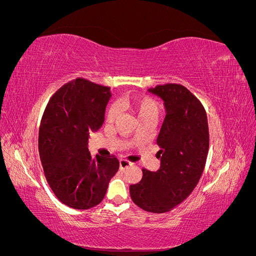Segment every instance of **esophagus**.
Returning a JSON list of instances; mask_svg holds the SVG:
<instances>
[{
	"label": "esophagus",
	"mask_w": 256,
	"mask_h": 256,
	"mask_svg": "<svg viewBox=\"0 0 256 256\" xmlns=\"http://www.w3.org/2000/svg\"><path fill=\"white\" fill-rule=\"evenodd\" d=\"M130 166H132V162L127 161V160H120V170H125Z\"/></svg>",
	"instance_id": "obj_1"
}]
</instances>
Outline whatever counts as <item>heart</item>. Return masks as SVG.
Returning <instances> with one entry per match:
<instances>
[{"instance_id":"heart-1","label":"heart","mask_w":256,"mask_h":256,"mask_svg":"<svg viewBox=\"0 0 256 256\" xmlns=\"http://www.w3.org/2000/svg\"><path fill=\"white\" fill-rule=\"evenodd\" d=\"M118 106L122 109H125L134 114L138 120L146 118H156L159 113V108L154 100L147 96H126L118 100ZM118 115V108L111 106L108 110V120H113Z\"/></svg>"}]
</instances>
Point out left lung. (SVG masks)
<instances>
[{
	"mask_svg": "<svg viewBox=\"0 0 256 256\" xmlns=\"http://www.w3.org/2000/svg\"><path fill=\"white\" fill-rule=\"evenodd\" d=\"M148 92L164 100L166 113L157 138L160 168H143L141 182L129 189L136 205L162 214L187 198L202 176L209 148L208 122L203 104L184 85L168 83Z\"/></svg>",
	"mask_w": 256,
	"mask_h": 256,
	"instance_id": "8db88e82",
	"label": "left lung"
}]
</instances>
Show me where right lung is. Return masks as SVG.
I'll list each match as a JSON object with an SVG mask.
<instances>
[{
	"mask_svg": "<svg viewBox=\"0 0 256 256\" xmlns=\"http://www.w3.org/2000/svg\"><path fill=\"white\" fill-rule=\"evenodd\" d=\"M110 88L76 78L56 90L46 106L38 134L44 176L62 203L88 209L104 200L118 171L116 157H92L90 131L102 126Z\"/></svg>",
	"mask_w": 256,
	"mask_h": 256,
	"instance_id": "right-lung-1",
	"label": "right lung"
}]
</instances>
